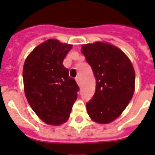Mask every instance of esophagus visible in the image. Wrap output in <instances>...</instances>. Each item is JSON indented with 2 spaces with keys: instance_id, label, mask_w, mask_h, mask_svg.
<instances>
[{
  "instance_id": "obj_1",
  "label": "esophagus",
  "mask_w": 155,
  "mask_h": 155,
  "mask_svg": "<svg viewBox=\"0 0 155 155\" xmlns=\"http://www.w3.org/2000/svg\"><path fill=\"white\" fill-rule=\"evenodd\" d=\"M76 83H77L78 85H80V79H79V77H76Z\"/></svg>"
}]
</instances>
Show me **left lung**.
<instances>
[{"instance_id": "left-lung-1", "label": "left lung", "mask_w": 155, "mask_h": 155, "mask_svg": "<svg viewBox=\"0 0 155 155\" xmlns=\"http://www.w3.org/2000/svg\"><path fill=\"white\" fill-rule=\"evenodd\" d=\"M81 51L96 78V91L86 104V110L94 122L110 124L119 117L133 97V65L120 48L106 41L83 45Z\"/></svg>"}]
</instances>
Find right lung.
Here are the masks:
<instances>
[{
    "label": "right lung",
    "instance_id": "right-lung-1",
    "mask_svg": "<svg viewBox=\"0 0 155 155\" xmlns=\"http://www.w3.org/2000/svg\"><path fill=\"white\" fill-rule=\"evenodd\" d=\"M72 47L57 39H48L36 46L24 63L26 99L47 124L59 126L66 122L77 99L79 86L62 64Z\"/></svg>",
    "mask_w": 155,
    "mask_h": 155
}]
</instances>
